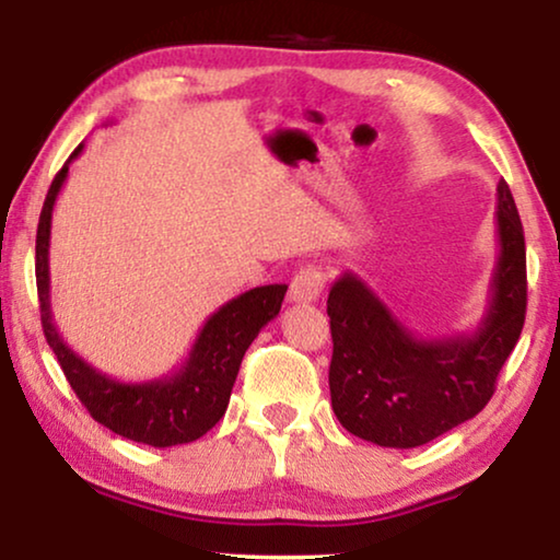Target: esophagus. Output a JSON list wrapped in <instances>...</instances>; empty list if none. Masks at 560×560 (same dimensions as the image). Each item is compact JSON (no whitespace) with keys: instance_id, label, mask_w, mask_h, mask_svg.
<instances>
[{"instance_id":"esophagus-1","label":"esophagus","mask_w":560,"mask_h":560,"mask_svg":"<svg viewBox=\"0 0 560 560\" xmlns=\"http://www.w3.org/2000/svg\"><path fill=\"white\" fill-rule=\"evenodd\" d=\"M326 275L320 272L316 265H305L295 272L293 282H290V301L293 303H313L318 301V295L324 293Z\"/></svg>"}]
</instances>
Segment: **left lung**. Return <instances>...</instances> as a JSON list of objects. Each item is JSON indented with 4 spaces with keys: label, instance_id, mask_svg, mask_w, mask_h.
<instances>
[{
    "label": "left lung",
    "instance_id": "1",
    "mask_svg": "<svg viewBox=\"0 0 560 560\" xmlns=\"http://www.w3.org/2000/svg\"><path fill=\"white\" fill-rule=\"evenodd\" d=\"M497 262L485 316L474 331L416 336L347 270L328 290L334 357L331 408L359 439L416 448L471 420L494 395L502 364L525 324V236L510 186H497Z\"/></svg>",
    "mask_w": 560,
    "mask_h": 560
}]
</instances>
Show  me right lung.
<instances>
[{"label":"right lung","instance_id":"1","mask_svg":"<svg viewBox=\"0 0 560 560\" xmlns=\"http://www.w3.org/2000/svg\"><path fill=\"white\" fill-rule=\"evenodd\" d=\"M83 142L52 178L45 196L35 240V278L45 339L56 351L60 370L83 408L121 439L155 448L180 446L209 433L226 412L244 351L280 313L288 285H262L232 298L206 318L186 362L171 374L144 382L114 380L63 341L50 311V224L52 206L68 178V165L81 155Z\"/></svg>","mask_w":560,"mask_h":560}]
</instances>
